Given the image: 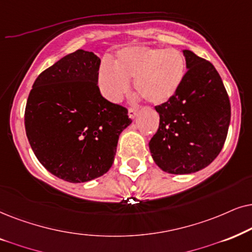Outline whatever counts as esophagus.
Masks as SVG:
<instances>
[{"label": "esophagus", "mask_w": 252, "mask_h": 252, "mask_svg": "<svg viewBox=\"0 0 252 252\" xmlns=\"http://www.w3.org/2000/svg\"><path fill=\"white\" fill-rule=\"evenodd\" d=\"M137 112H138V108H137V107H130L129 110H128V114H129L130 119H133V117L136 116Z\"/></svg>", "instance_id": "obj_1"}]
</instances>
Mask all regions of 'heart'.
Here are the masks:
<instances>
[{
  "instance_id": "1",
  "label": "heart",
  "mask_w": 252,
  "mask_h": 252,
  "mask_svg": "<svg viewBox=\"0 0 252 252\" xmlns=\"http://www.w3.org/2000/svg\"><path fill=\"white\" fill-rule=\"evenodd\" d=\"M187 64L177 49L138 46L120 50L112 63H103L99 84L107 99L119 101L128 93L130 79L135 78V90L146 101L161 105L179 92L186 77Z\"/></svg>"
}]
</instances>
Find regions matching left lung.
I'll return each mask as SVG.
<instances>
[{"instance_id": "1", "label": "left lung", "mask_w": 252, "mask_h": 252, "mask_svg": "<svg viewBox=\"0 0 252 252\" xmlns=\"http://www.w3.org/2000/svg\"><path fill=\"white\" fill-rule=\"evenodd\" d=\"M188 71L179 92L156 106L158 131L149 146L153 160L170 174H190L209 166L226 142L230 101L210 61L183 50Z\"/></svg>"}]
</instances>
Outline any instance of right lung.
<instances>
[{"label":"right lung","instance_id":"1","mask_svg":"<svg viewBox=\"0 0 252 252\" xmlns=\"http://www.w3.org/2000/svg\"><path fill=\"white\" fill-rule=\"evenodd\" d=\"M100 59L78 49L36 77L25 107L26 136L45 168L72 183L108 172L131 123L126 107L103 98Z\"/></svg>","mask_w":252,"mask_h":252}]
</instances>
